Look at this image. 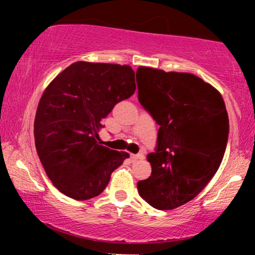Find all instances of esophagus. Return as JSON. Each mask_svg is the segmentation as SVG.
Listing matches in <instances>:
<instances>
[{
	"instance_id": "obj_1",
	"label": "esophagus",
	"mask_w": 255,
	"mask_h": 255,
	"mask_svg": "<svg viewBox=\"0 0 255 255\" xmlns=\"http://www.w3.org/2000/svg\"><path fill=\"white\" fill-rule=\"evenodd\" d=\"M145 156L142 153H137V154H130V159L131 160H137V159H144Z\"/></svg>"
}]
</instances>
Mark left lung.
<instances>
[{"instance_id": "left-lung-1", "label": "left lung", "mask_w": 255, "mask_h": 255, "mask_svg": "<svg viewBox=\"0 0 255 255\" xmlns=\"http://www.w3.org/2000/svg\"><path fill=\"white\" fill-rule=\"evenodd\" d=\"M137 99L159 125L154 152L147 154L151 176L137 192L157 210L191 201L215 176L229 135L221 93L189 73L139 67Z\"/></svg>"}]
</instances>
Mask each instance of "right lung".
Instances as JSON below:
<instances>
[{
    "mask_svg": "<svg viewBox=\"0 0 255 255\" xmlns=\"http://www.w3.org/2000/svg\"><path fill=\"white\" fill-rule=\"evenodd\" d=\"M129 66L75 62L46 87L34 119V142L54 186L87 200L104 191L111 172L129 157L102 145L98 131L116 104L135 91Z\"/></svg>",
    "mask_w": 255,
    "mask_h": 255,
    "instance_id": "1",
    "label": "right lung"
}]
</instances>
